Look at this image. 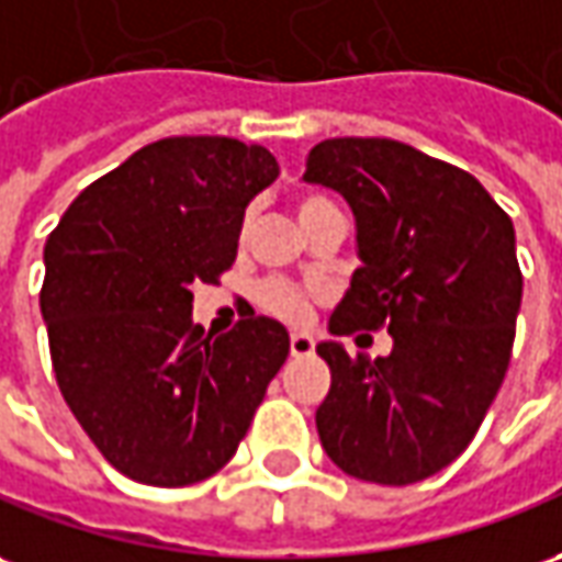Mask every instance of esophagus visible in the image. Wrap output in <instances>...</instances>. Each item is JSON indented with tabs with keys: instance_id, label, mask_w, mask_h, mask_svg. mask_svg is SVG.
<instances>
[{
	"instance_id": "1",
	"label": "esophagus",
	"mask_w": 562,
	"mask_h": 562,
	"mask_svg": "<svg viewBox=\"0 0 562 562\" xmlns=\"http://www.w3.org/2000/svg\"><path fill=\"white\" fill-rule=\"evenodd\" d=\"M315 351V339L312 336H305V333H293L290 336V355L293 358H308Z\"/></svg>"
}]
</instances>
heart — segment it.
Wrapping results in <instances>:
<instances>
[{"label":"heart","instance_id":"heart-1","mask_svg":"<svg viewBox=\"0 0 562 562\" xmlns=\"http://www.w3.org/2000/svg\"><path fill=\"white\" fill-rule=\"evenodd\" d=\"M333 204L327 199H318V195H303L300 204H296V214H300V223H308V220H315L324 211H330ZM259 305L266 308V312H272L278 318L290 321V324H300L308 315V303H305V296L296 288H290L284 281H266L262 288H259Z\"/></svg>","mask_w":562,"mask_h":562}]
</instances>
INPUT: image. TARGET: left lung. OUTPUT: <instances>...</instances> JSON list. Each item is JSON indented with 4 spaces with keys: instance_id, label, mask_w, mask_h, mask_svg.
<instances>
[{
    "instance_id": "8db88e82",
    "label": "left lung",
    "mask_w": 562,
    "mask_h": 562,
    "mask_svg": "<svg viewBox=\"0 0 562 562\" xmlns=\"http://www.w3.org/2000/svg\"><path fill=\"white\" fill-rule=\"evenodd\" d=\"M305 183L348 201L361 269L330 333L389 327V358L321 342L324 452L358 481L406 486L462 456L508 373L524 300L514 223L468 170L385 137H333Z\"/></svg>"
}]
</instances>
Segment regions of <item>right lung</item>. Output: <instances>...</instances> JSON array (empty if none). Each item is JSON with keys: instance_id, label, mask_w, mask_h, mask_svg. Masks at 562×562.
I'll return each instance as SVG.
<instances>
[{"instance_id": "1", "label": "right lung", "mask_w": 562, "mask_h": 562, "mask_svg": "<svg viewBox=\"0 0 562 562\" xmlns=\"http://www.w3.org/2000/svg\"><path fill=\"white\" fill-rule=\"evenodd\" d=\"M257 143L168 137L81 192L45 241L38 293L57 385L103 459L149 486L229 462L288 361L284 324L254 315L214 336L192 288L238 254L244 211L274 183Z\"/></svg>"}]
</instances>
